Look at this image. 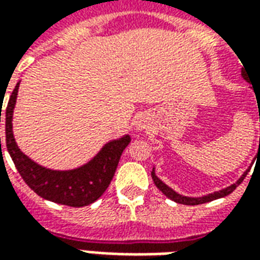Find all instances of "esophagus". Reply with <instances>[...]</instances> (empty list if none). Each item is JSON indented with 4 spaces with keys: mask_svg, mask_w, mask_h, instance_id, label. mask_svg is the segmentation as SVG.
<instances>
[{
    "mask_svg": "<svg viewBox=\"0 0 260 260\" xmlns=\"http://www.w3.org/2000/svg\"><path fill=\"white\" fill-rule=\"evenodd\" d=\"M138 128L139 129H146V128H149V125H147L146 121H139L138 122Z\"/></svg>",
    "mask_w": 260,
    "mask_h": 260,
    "instance_id": "34e87169",
    "label": "esophagus"
}]
</instances>
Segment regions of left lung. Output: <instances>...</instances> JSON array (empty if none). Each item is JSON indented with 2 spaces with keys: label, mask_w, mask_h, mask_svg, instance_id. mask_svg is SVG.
I'll use <instances>...</instances> for the list:
<instances>
[{
  "label": "left lung",
  "mask_w": 260,
  "mask_h": 260,
  "mask_svg": "<svg viewBox=\"0 0 260 260\" xmlns=\"http://www.w3.org/2000/svg\"><path fill=\"white\" fill-rule=\"evenodd\" d=\"M242 76L245 78L244 71H242ZM259 121H260V117H259ZM259 149H260V139H259ZM257 152H259V150H257ZM248 171H249V170H248ZM248 171H245V173H244V175L241 177L240 180L237 181L235 184H233L231 186H229V188H225V189H223V191H218V192H214V193H210V195H207V196H202V198H186V196L178 195L177 192H174L173 189H171V188H169V186L166 185V184H163L161 181L158 180L157 177H156V174H154V170L152 171V178H153V182H154V185L157 186L158 189L163 192L164 195L167 196V198H170L171 201L177 202V203H182V205H201V203H206V202L214 201V199H218V198H224V196L230 195V193L234 191L235 188H237V186L240 185L241 182L244 181V178H245L246 174H248Z\"/></svg>",
  "instance_id": "left-lung-1"
}]
</instances>
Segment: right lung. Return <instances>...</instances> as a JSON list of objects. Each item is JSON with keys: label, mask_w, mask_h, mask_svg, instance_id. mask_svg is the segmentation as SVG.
<instances>
[{"label": "right lung", "mask_w": 260, "mask_h": 260, "mask_svg": "<svg viewBox=\"0 0 260 260\" xmlns=\"http://www.w3.org/2000/svg\"><path fill=\"white\" fill-rule=\"evenodd\" d=\"M19 83L15 86L5 107V142L15 167L30 189L47 201L65 206L82 207L96 202L106 192L113 180L124 149L129 145L128 135L118 141L110 142L103 147L96 157L83 167L72 171H53L40 167L26 157L15 143L12 135V113H14ZM3 102V100H1ZM1 122V110H0ZM1 149V138H0Z\"/></svg>", "instance_id": "add662e5"}]
</instances>
